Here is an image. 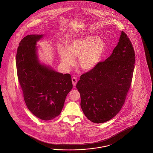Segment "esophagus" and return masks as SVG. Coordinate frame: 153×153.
<instances>
[{
	"label": "esophagus",
	"instance_id": "1",
	"mask_svg": "<svg viewBox=\"0 0 153 153\" xmlns=\"http://www.w3.org/2000/svg\"><path fill=\"white\" fill-rule=\"evenodd\" d=\"M72 82H73V85L74 86H75V85L76 84L77 82H78V80L76 78L74 77V78H72Z\"/></svg>",
	"mask_w": 153,
	"mask_h": 153
}]
</instances>
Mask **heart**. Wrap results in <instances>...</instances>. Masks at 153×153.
Wrapping results in <instances>:
<instances>
[{
	"label": "heart",
	"mask_w": 153,
	"mask_h": 153,
	"mask_svg": "<svg viewBox=\"0 0 153 153\" xmlns=\"http://www.w3.org/2000/svg\"><path fill=\"white\" fill-rule=\"evenodd\" d=\"M105 51V43L96 36L88 35L70 40L67 49L62 48L59 55L62 65L68 68L78 57V63L85 72L94 69L101 62Z\"/></svg>",
	"instance_id": "heart-1"
}]
</instances>
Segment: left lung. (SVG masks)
Here are the masks:
<instances>
[{
	"label": "left lung",
	"mask_w": 153,
	"mask_h": 153,
	"mask_svg": "<svg viewBox=\"0 0 153 153\" xmlns=\"http://www.w3.org/2000/svg\"><path fill=\"white\" fill-rule=\"evenodd\" d=\"M134 62L132 45L121 32L111 55L81 75L76 87L80 94L81 109L89 120L103 123L120 111L131 86Z\"/></svg>",
	"instance_id": "1"
}]
</instances>
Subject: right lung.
<instances>
[{
  "label": "right lung",
  "mask_w": 153,
  "mask_h": 153,
  "mask_svg": "<svg viewBox=\"0 0 153 153\" xmlns=\"http://www.w3.org/2000/svg\"><path fill=\"white\" fill-rule=\"evenodd\" d=\"M44 34H30L19 44L16 54L17 76L26 105L42 120L59 116L73 88L69 74L56 72L41 62L36 43Z\"/></svg>",
  "instance_id": "obj_1"
}]
</instances>
